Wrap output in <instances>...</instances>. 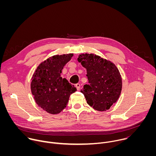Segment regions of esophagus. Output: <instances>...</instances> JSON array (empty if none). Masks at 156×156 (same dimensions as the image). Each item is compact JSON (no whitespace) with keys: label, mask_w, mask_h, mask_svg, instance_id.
<instances>
[{"label":"esophagus","mask_w":156,"mask_h":156,"mask_svg":"<svg viewBox=\"0 0 156 156\" xmlns=\"http://www.w3.org/2000/svg\"><path fill=\"white\" fill-rule=\"evenodd\" d=\"M75 86L76 87V90L78 91L80 90V84L79 83H77V84H76Z\"/></svg>","instance_id":"obj_1"}]
</instances>
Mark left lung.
Listing matches in <instances>:
<instances>
[{"label":"left lung","mask_w":156,"mask_h":156,"mask_svg":"<svg viewBox=\"0 0 156 156\" xmlns=\"http://www.w3.org/2000/svg\"><path fill=\"white\" fill-rule=\"evenodd\" d=\"M78 61L86 69L89 84H84L81 93L91 107L105 111L119 99L122 80L114 63L93 54L79 55Z\"/></svg>","instance_id":"left-lung-1"}]
</instances>
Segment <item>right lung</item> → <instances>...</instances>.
I'll return each mask as SVG.
<instances>
[{
    "mask_svg": "<svg viewBox=\"0 0 156 156\" xmlns=\"http://www.w3.org/2000/svg\"><path fill=\"white\" fill-rule=\"evenodd\" d=\"M73 54L55 55L41 63L31 78V90L36 104L51 114H59L76 89L60 76Z\"/></svg>",
    "mask_w": 156,
    "mask_h": 156,
    "instance_id": "1",
    "label": "right lung"
}]
</instances>
